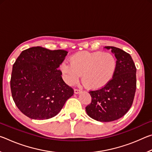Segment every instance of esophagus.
<instances>
[{
	"label": "esophagus",
	"instance_id": "1",
	"mask_svg": "<svg viewBox=\"0 0 152 152\" xmlns=\"http://www.w3.org/2000/svg\"><path fill=\"white\" fill-rule=\"evenodd\" d=\"M74 93L75 94H78L81 91V90L80 89H78V88H74Z\"/></svg>",
	"mask_w": 152,
	"mask_h": 152
}]
</instances>
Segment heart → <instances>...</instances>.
I'll return each instance as SVG.
<instances>
[{
    "mask_svg": "<svg viewBox=\"0 0 152 152\" xmlns=\"http://www.w3.org/2000/svg\"><path fill=\"white\" fill-rule=\"evenodd\" d=\"M70 62L64 61L60 66L66 83L73 85L82 74L84 85L92 90L102 88L109 84L115 76L117 65L114 55L101 51H79L71 56Z\"/></svg>",
    "mask_w": 152,
    "mask_h": 152,
    "instance_id": "heart-1",
    "label": "heart"
}]
</instances>
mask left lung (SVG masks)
Instances as JSON below:
<instances>
[{
    "label": "left lung",
    "mask_w": 152,
    "mask_h": 152,
    "mask_svg": "<svg viewBox=\"0 0 152 152\" xmlns=\"http://www.w3.org/2000/svg\"><path fill=\"white\" fill-rule=\"evenodd\" d=\"M117 58L115 76L103 88L90 91L91 102L86 107L90 117L101 122L113 121L127 113L136 91V67L129 53L119 48L107 46Z\"/></svg>",
    "instance_id": "left-lung-1"
}]
</instances>
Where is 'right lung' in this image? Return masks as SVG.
I'll list each match as a JSON object with an SVG mask.
<instances>
[{"instance_id":"1","label":"right lung","mask_w":152,"mask_h":152,"mask_svg":"<svg viewBox=\"0 0 152 152\" xmlns=\"http://www.w3.org/2000/svg\"><path fill=\"white\" fill-rule=\"evenodd\" d=\"M68 51L33 47L23 50L12 66L11 90L20 111L33 119L56 116L74 90L64 82L58 70Z\"/></svg>"}]
</instances>
